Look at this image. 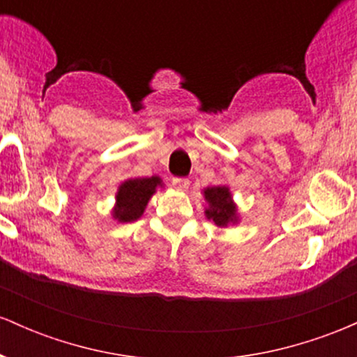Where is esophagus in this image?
Masks as SVG:
<instances>
[{
  "label": "esophagus",
  "instance_id": "obj_1",
  "mask_svg": "<svg viewBox=\"0 0 357 357\" xmlns=\"http://www.w3.org/2000/svg\"><path fill=\"white\" fill-rule=\"evenodd\" d=\"M173 186L176 188V190L184 191V190H188V188H190V181H188V179H184V178H174L173 179Z\"/></svg>",
  "mask_w": 357,
  "mask_h": 357
}]
</instances>
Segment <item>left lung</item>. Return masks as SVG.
Segmentation results:
<instances>
[{"mask_svg": "<svg viewBox=\"0 0 357 357\" xmlns=\"http://www.w3.org/2000/svg\"><path fill=\"white\" fill-rule=\"evenodd\" d=\"M202 192L204 202H206L204 216L215 221L216 227L227 228L228 225L240 223L238 206L233 199L230 186H227V184L208 186Z\"/></svg>", "mask_w": 357, "mask_h": 357, "instance_id": "8db88e82", "label": "left lung"}]
</instances>
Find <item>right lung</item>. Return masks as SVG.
I'll use <instances>...</instances> for the list:
<instances>
[{
	"mask_svg": "<svg viewBox=\"0 0 357 357\" xmlns=\"http://www.w3.org/2000/svg\"><path fill=\"white\" fill-rule=\"evenodd\" d=\"M158 188H165V183L159 176L129 178L122 181L116 192V204L110 211L112 218L119 223H130L141 218Z\"/></svg>",
	"mask_w": 357,
	"mask_h": 357,
	"instance_id": "obj_1",
	"label": "right lung"
}]
</instances>
